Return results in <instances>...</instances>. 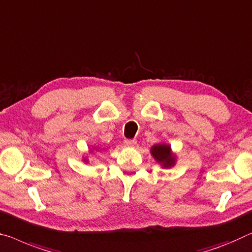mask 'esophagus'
I'll use <instances>...</instances> for the list:
<instances>
[{
    "label": "esophagus",
    "mask_w": 252,
    "mask_h": 252,
    "mask_svg": "<svg viewBox=\"0 0 252 252\" xmlns=\"http://www.w3.org/2000/svg\"><path fill=\"white\" fill-rule=\"evenodd\" d=\"M124 144L128 146V148H133V146L136 144V141H135V139H125V141H124Z\"/></svg>",
    "instance_id": "obj_1"
}]
</instances>
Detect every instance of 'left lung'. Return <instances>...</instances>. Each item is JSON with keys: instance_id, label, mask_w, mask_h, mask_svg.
Here are the masks:
<instances>
[{"instance_id": "8db88e82", "label": "left lung", "mask_w": 252, "mask_h": 252, "mask_svg": "<svg viewBox=\"0 0 252 252\" xmlns=\"http://www.w3.org/2000/svg\"><path fill=\"white\" fill-rule=\"evenodd\" d=\"M151 154L153 158L161 163L163 168H170V166L175 165L176 158L171 153V148L166 144H157L153 145L151 149Z\"/></svg>"}]
</instances>
